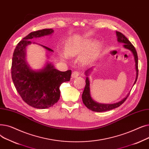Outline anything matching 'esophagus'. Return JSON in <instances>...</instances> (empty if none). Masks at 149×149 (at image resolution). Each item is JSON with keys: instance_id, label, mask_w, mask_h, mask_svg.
<instances>
[{"instance_id": "esophagus-1", "label": "esophagus", "mask_w": 149, "mask_h": 149, "mask_svg": "<svg viewBox=\"0 0 149 149\" xmlns=\"http://www.w3.org/2000/svg\"><path fill=\"white\" fill-rule=\"evenodd\" d=\"M79 74H80L79 72H78V71H74V72H72L71 76H72V78H76V77H77L79 75Z\"/></svg>"}]
</instances>
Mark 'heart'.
<instances>
[{
    "label": "heart",
    "mask_w": 149,
    "mask_h": 149,
    "mask_svg": "<svg viewBox=\"0 0 149 149\" xmlns=\"http://www.w3.org/2000/svg\"><path fill=\"white\" fill-rule=\"evenodd\" d=\"M89 49L88 51L80 57L82 63H86L95 56L97 51V43L91 40H87L81 43H68L66 45L65 52L60 54V57L63 60H67L68 56L75 57L82 54Z\"/></svg>",
    "instance_id": "1"
}]
</instances>
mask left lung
Wrapping results in <instances>:
<instances>
[{
  "label": "left lung",
  "instance_id": "1",
  "mask_svg": "<svg viewBox=\"0 0 149 149\" xmlns=\"http://www.w3.org/2000/svg\"><path fill=\"white\" fill-rule=\"evenodd\" d=\"M116 37H117V40L120 43L123 44V46L125 48H126L129 50H130L132 54H134V56L135 58V69L136 70V79L134 83V85L136 82L138 75V55L136 51L135 48V47L133 46V45L130 43V42L128 40L127 38L125 37L122 33L118 31H116ZM93 68H91L88 69L85 71V75H86V85L85 88L84 89V91L82 94V100L84 104L90 110L93 111V112H105L107 111L112 110V109H115L116 107H119L121 106L127 98L129 97L130 94V92L128 93V94L126 95V97L122 99L121 101H119L118 102L114 103H110V104H105V103H99L97 101H95L94 100H93L91 95V92H90V81L89 79V75L91 74V72L92 71Z\"/></svg>",
  "mask_w": 149,
  "mask_h": 149
}]
</instances>
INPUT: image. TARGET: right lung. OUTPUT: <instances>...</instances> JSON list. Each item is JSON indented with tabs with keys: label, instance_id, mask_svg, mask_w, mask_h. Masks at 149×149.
<instances>
[{
	"label": "right lung",
	"instance_id": "obj_1",
	"mask_svg": "<svg viewBox=\"0 0 149 149\" xmlns=\"http://www.w3.org/2000/svg\"><path fill=\"white\" fill-rule=\"evenodd\" d=\"M53 33L52 29L31 33L17 45L13 56L11 77L14 86L26 104L37 109H46L56 104L60 98V85L70 81L71 75V70L60 71L48 62L43 68L33 70L26 60V48L32 43L30 40ZM40 45L48 52H54L48 47Z\"/></svg>",
	"mask_w": 149,
	"mask_h": 149
}]
</instances>
